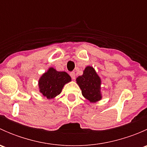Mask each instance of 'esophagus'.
<instances>
[{
    "instance_id": "esophagus-1",
    "label": "esophagus",
    "mask_w": 147,
    "mask_h": 147,
    "mask_svg": "<svg viewBox=\"0 0 147 147\" xmlns=\"http://www.w3.org/2000/svg\"><path fill=\"white\" fill-rule=\"evenodd\" d=\"M70 76H71V78H72V80H75V72H71Z\"/></svg>"
}]
</instances>
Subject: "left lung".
I'll list each match as a JSON object with an SVG mask.
<instances>
[{"label":"left lung","instance_id":"8db88e82","mask_svg":"<svg viewBox=\"0 0 147 147\" xmlns=\"http://www.w3.org/2000/svg\"><path fill=\"white\" fill-rule=\"evenodd\" d=\"M76 82L81 89L83 97L90 103H96L102 100L101 78L93 67H86L82 75L77 78Z\"/></svg>","mask_w":147,"mask_h":147}]
</instances>
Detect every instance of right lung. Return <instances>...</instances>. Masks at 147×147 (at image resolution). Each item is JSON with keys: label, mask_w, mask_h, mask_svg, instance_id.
Masks as SVG:
<instances>
[{"label": "right lung", "mask_w": 147, "mask_h": 147, "mask_svg": "<svg viewBox=\"0 0 147 147\" xmlns=\"http://www.w3.org/2000/svg\"><path fill=\"white\" fill-rule=\"evenodd\" d=\"M71 78L66 72H60L50 67L38 80V88L42 96L48 100L60 94L63 87L71 82Z\"/></svg>", "instance_id": "add662e5"}]
</instances>
